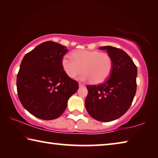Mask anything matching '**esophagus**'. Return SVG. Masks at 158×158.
<instances>
[{
    "label": "esophagus",
    "mask_w": 158,
    "mask_h": 158,
    "mask_svg": "<svg viewBox=\"0 0 158 158\" xmlns=\"http://www.w3.org/2000/svg\"><path fill=\"white\" fill-rule=\"evenodd\" d=\"M79 87H84L85 85L83 84H81V83H79Z\"/></svg>",
    "instance_id": "obj_1"
}]
</instances>
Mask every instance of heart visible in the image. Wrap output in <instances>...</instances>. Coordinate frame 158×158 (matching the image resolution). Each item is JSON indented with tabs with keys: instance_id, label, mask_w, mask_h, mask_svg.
<instances>
[{
	"instance_id": "b5f03b06",
	"label": "heart",
	"mask_w": 158,
	"mask_h": 158,
	"mask_svg": "<svg viewBox=\"0 0 158 158\" xmlns=\"http://www.w3.org/2000/svg\"><path fill=\"white\" fill-rule=\"evenodd\" d=\"M71 58L63 57L61 60L63 71L69 78H75L83 72L84 74L80 79L98 84L105 81L111 74L113 62L107 53L80 49L72 53Z\"/></svg>"
}]
</instances>
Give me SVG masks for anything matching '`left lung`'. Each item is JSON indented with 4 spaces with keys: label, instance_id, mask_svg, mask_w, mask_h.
I'll list each match as a JSON object with an SVG mask.
<instances>
[{
    "label": "left lung",
    "instance_id": "8db88e82",
    "mask_svg": "<svg viewBox=\"0 0 158 158\" xmlns=\"http://www.w3.org/2000/svg\"><path fill=\"white\" fill-rule=\"evenodd\" d=\"M110 55L113 68L109 78L100 85H88L85 106L93 118L109 122L119 118L132 105L137 90V68L126 52L111 46L100 47Z\"/></svg>",
    "mask_w": 158,
    "mask_h": 158
}]
</instances>
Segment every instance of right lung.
<instances>
[{
	"label": "right lung",
	"mask_w": 158,
	"mask_h": 158,
	"mask_svg": "<svg viewBox=\"0 0 158 158\" xmlns=\"http://www.w3.org/2000/svg\"><path fill=\"white\" fill-rule=\"evenodd\" d=\"M68 52L65 46L52 41L39 44L24 56L17 77L21 105L32 115L53 120L65 111L68 101L79 84L67 75L61 65Z\"/></svg>",
	"instance_id": "obj_1"
}]
</instances>
